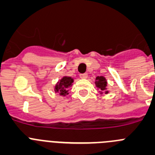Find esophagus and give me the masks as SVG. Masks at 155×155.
Masks as SVG:
<instances>
[{"instance_id": "obj_1", "label": "esophagus", "mask_w": 155, "mask_h": 155, "mask_svg": "<svg viewBox=\"0 0 155 155\" xmlns=\"http://www.w3.org/2000/svg\"><path fill=\"white\" fill-rule=\"evenodd\" d=\"M79 77H80L81 79H86V78L88 77V75L86 74V73H83V74L79 75Z\"/></svg>"}]
</instances>
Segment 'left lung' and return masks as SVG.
I'll return each instance as SVG.
<instances>
[{
    "instance_id": "obj_1",
    "label": "left lung",
    "mask_w": 155,
    "mask_h": 155,
    "mask_svg": "<svg viewBox=\"0 0 155 155\" xmlns=\"http://www.w3.org/2000/svg\"><path fill=\"white\" fill-rule=\"evenodd\" d=\"M95 84L99 90H100V94H103L104 93L105 94H107L109 93L108 90H107V81L104 76H97L96 78V81H95Z\"/></svg>"
}]
</instances>
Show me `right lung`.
Masks as SVG:
<instances>
[{
    "label": "right lung",
    "mask_w": 155,
    "mask_h": 155,
    "mask_svg": "<svg viewBox=\"0 0 155 155\" xmlns=\"http://www.w3.org/2000/svg\"><path fill=\"white\" fill-rule=\"evenodd\" d=\"M73 81H74L73 78L70 76H64L55 84L54 89L55 92L58 93L60 96L65 97L69 94V88L72 86Z\"/></svg>",
    "instance_id": "right-lung-1"
}]
</instances>
